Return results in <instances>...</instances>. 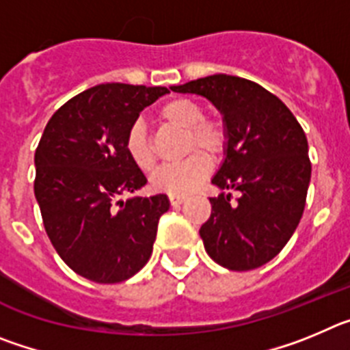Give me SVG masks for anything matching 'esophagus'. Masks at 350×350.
<instances>
[{
    "label": "esophagus",
    "mask_w": 350,
    "mask_h": 350,
    "mask_svg": "<svg viewBox=\"0 0 350 350\" xmlns=\"http://www.w3.org/2000/svg\"><path fill=\"white\" fill-rule=\"evenodd\" d=\"M185 202V196H170V203L172 206H180Z\"/></svg>",
    "instance_id": "esophagus-1"
}]
</instances>
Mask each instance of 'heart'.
I'll return each instance as SVG.
<instances>
[{"label": "heart", "instance_id": "1", "mask_svg": "<svg viewBox=\"0 0 350 350\" xmlns=\"http://www.w3.org/2000/svg\"><path fill=\"white\" fill-rule=\"evenodd\" d=\"M161 119L177 128L187 129L185 150L189 157L178 165L163 166L150 180L152 189L170 196H185L206 180L210 175V159L196 150H203L210 157H221L228 148V128L217 117H205V110L191 98H175L159 108ZM126 152L142 172H152L157 165V154L147 129L135 122L126 135Z\"/></svg>", "mask_w": 350, "mask_h": 350}]
</instances>
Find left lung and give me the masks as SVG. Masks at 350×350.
Wrapping results in <instances>:
<instances>
[{
    "mask_svg": "<svg viewBox=\"0 0 350 350\" xmlns=\"http://www.w3.org/2000/svg\"><path fill=\"white\" fill-rule=\"evenodd\" d=\"M205 96L224 116L226 159L212 178L221 193L200 237L206 254L233 271L267 265L286 247L305 210L312 163L305 131L289 108L252 80L210 75L173 85Z\"/></svg>",
    "mask_w": 350,
    "mask_h": 350,
    "instance_id": "left-lung-1",
    "label": "left lung"
}]
</instances>
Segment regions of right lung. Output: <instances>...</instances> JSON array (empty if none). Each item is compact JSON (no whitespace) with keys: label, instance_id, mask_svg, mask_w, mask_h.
Instances as JSON below:
<instances>
[{"label":"right lung","instance_id":"1","mask_svg":"<svg viewBox=\"0 0 350 350\" xmlns=\"http://www.w3.org/2000/svg\"><path fill=\"white\" fill-rule=\"evenodd\" d=\"M166 88L101 83L51 117L35 152V196L55 252L98 284L124 282L152 254L166 194L129 198L147 178L126 152V135Z\"/></svg>","mask_w":350,"mask_h":350}]
</instances>
